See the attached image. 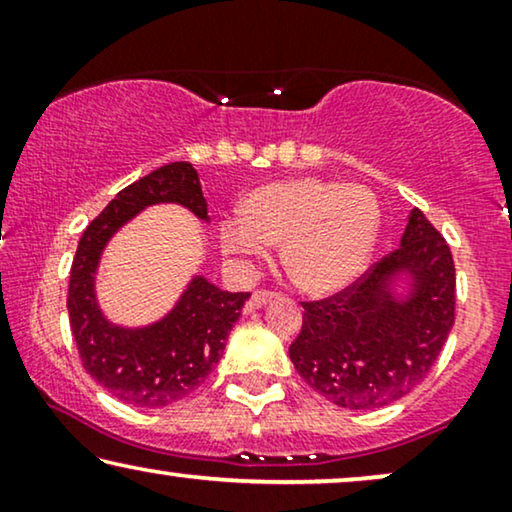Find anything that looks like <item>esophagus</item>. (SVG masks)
Returning a JSON list of instances; mask_svg holds the SVG:
<instances>
[{
	"instance_id": "obj_1",
	"label": "esophagus",
	"mask_w": 512,
	"mask_h": 512,
	"mask_svg": "<svg viewBox=\"0 0 512 512\" xmlns=\"http://www.w3.org/2000/svg\"><path fill=\"white\" fill-rule=\"evenodd\" d=\"M277 296V291H270V289H256L254 293H251V300L247 305V310H256V307H261L268 303V300H272Z\"/></svg>"
}]
</instances>
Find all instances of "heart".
<instances>
[{
    "mask_svg": "<svg viewBox=\"0 0 512 512\" xmlns=\"http://www.w3.org/2000/svg\"><path fill=\"white\" fill-rule=\"evenodd\" d=\"M380 207L363 186L300 177L275 181L244 200L242 214L221 223V244L240 258H265L284 242L282 261L310 293L345 289L373 251Z\"/></svg>",
    "mask_w": 512,
    "mask_h": 512,
    "instance_id": "obj_1",
    "label": "heart"
}]
</instances>
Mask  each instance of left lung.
Here are the masks:
<instances>
[{"mask_svg": "<svg viewBox=\"0 0 512 512\" xmlns=\"http://www.w3.org/2000/svg\"><path fill=\"white\" fill-rule=\"evenodd\" d=\"M416 272L410 304L388 298L386 275ZM452 251L438 228L412 209L401 247L370 265L345 289L305 300L303 328L289 347L300 377L347 410H373L408 396L431 373L454 324Z\"/></svg>", "mask_w": 512, "mask_h": 512, "instance_id": "left-lung-1", "label": "left lung"}]
</instances>
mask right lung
Instances as JSON below:
<instances>
[{
    "label": "right lung",
    "instance_id": "1",
    "mask_svg": "<svg viewBox=\"0 0 512 512\" xmlns=\"http://www.w3.org/2000/svg\"><path fill=\"white\" fill-rule=\"evenodd\" d=\"M179 202L207 219L198 172L170 163L125 186L83 230L69 270V326L81 366L118 401L163 408L191 394L219 363L251 293H228L198 277L170 317L139 331L111 326L95 303V268L109 237L144 207Z\"/></svg>",
    "mask_w": 512,
    "mask_h": 512
}]
</instances>
